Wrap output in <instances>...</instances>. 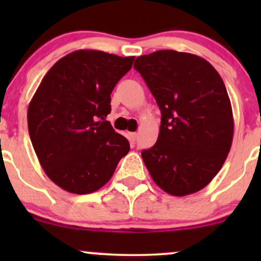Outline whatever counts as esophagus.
<instances>
[{
	"label": "esophagus",
	"mask_w": 261,
	"mask_h": 261,
	"mask_svg": "<svg viewBox=\"0 0 261 261\" xmlns=\"http://www.w3.org/2000/svg\"><path fill=\"white\" fill-rule=\"evenodd\" d=\"M128 139L133 141V142H135V141H136V139H137V134L136 133H130V134H128Z\"/></svg>",
	"instance_id": "esophagus-1"
}]
</instances>
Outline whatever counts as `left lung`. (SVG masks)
Instances as JSON below:
<instances>
[{"label": "left lung", "instance_id": "1", "mask_svg": "<svg viewBox=\"0 0 261 261\" xmlns=\"http://www.w3.org/2000/svg\"><path fill=\"white\" fill-rule=\"evenodd\" d=\"M134 67L162 113L157 142L141 153L149 174L170 195L201 190L232 146L234 121L222 79L205 59L174 50L139 56Z\"/></svg>", "mask_w": 261, "mask_h": 261}]
</instances>
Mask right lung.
<instances>
[{
    "label": "right lung",
    "mask_w": 261,
    "mask_h": 261,
    "mask_svg": "<svg viewBox=\"0 0 261 261\" xmlns=\"http://www.w3.org/2000/svg\"><path fill=\"white\" fill-rule=\"evenodd\" d=\"M134 59L77 50L47 71L33 95L27 114L33 147L45 174L68 193L99 190L130 151L106 118L114 87Z\"/></svg>",
    "instance_id": "1"
}]
</instances>
